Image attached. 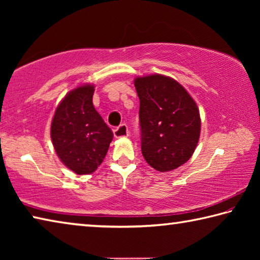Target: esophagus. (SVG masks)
<instances>
[{"label":"esophagus","mask_w":260,"mask_h":260,"mask_svg":"<svg viewBox=\"0 0 260 260\" xmlns=\"http://www.w3.org/2000/svg\"><path fill=\"white\" fill-rule=\"evenodd\" d=\"M128 134H129V131L126 124H121L120 126H118L117 128L113 129L114 138H127Z\"/></svg>","instance_id":"obj_1"}]
</instances>
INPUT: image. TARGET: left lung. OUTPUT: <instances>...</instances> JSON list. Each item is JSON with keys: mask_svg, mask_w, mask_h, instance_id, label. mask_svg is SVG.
Wrapping results in <instances>:
<instances>
[{"mask_svg": "<svg viewBox=\"0 0 260 260\" xmlns=\"http://www.w3.org/2000/svg\"><path fill=\"white\" fill-rule=\"evenodd\" d=\"M140 99L141 151L159 172L178 169L189 160L199 143V108L174 79L152 74L134 80Z\"/></svg>", "mask_w": 260, "mask_h": 260, "instance_id": "1", "label": "left lung"}]
</instances>
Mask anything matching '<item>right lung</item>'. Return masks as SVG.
Listing matches in <instances>:
<instances>
[{"mask_svg": "<svg viewBox=\"0 0 260 260\" xmlns=\"http://www.w3.org/2000/svg\"><path fill=\"white\" fill-rule=\"evenodd\" d=\"M94 86L70 91L51 121L50 136L57 156L77 174H90L102 164L113 133L93 105Z\"/></svg>", "mask_w": 260, "mask_h": 260, "instance_id": "right-lung-1", "label": "right lung"}]
</instances>
